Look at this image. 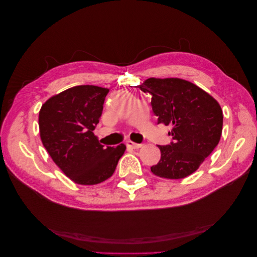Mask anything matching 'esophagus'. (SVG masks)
<instances>
[{"label": "esophagus", "instance_id": "34e87169", "mask_svg": "<svg viewBox=\"0 0 257 257\" xmlns=\"http://www.w3.org/2000/svg\"><path fill=\"white\" fill-rule=\"evenodd\" d=\"M126 146L128 148H132V149H139V148L143 147L142 144H136V143H133V142H131V141H128L126 143Z\"/></svg>", "mask_w": 257, "mask_h": 257}]
</instances>
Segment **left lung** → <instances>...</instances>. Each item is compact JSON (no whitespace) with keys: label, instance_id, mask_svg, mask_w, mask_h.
<instances>
[{"label":"left lung","instance_id":"8db88e82","mask_svg":"<svg viewBox=\"0 0 257 257\" xmlns=\"http://www.w3.org/2000/svg\"><path fill=\"white\" fill-rule=\"evenodd\" d=\"M138 88L152 95L158 123L173 126L168 134L174 142L159 146L161 160L151 172L166 179H182L196 172L220 142V104L196 84L180 78H148Z\"/></svg>","mask_w":257,"mask_h":257}]
</instances>
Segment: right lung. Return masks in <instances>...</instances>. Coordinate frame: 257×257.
Listing matches in <instances>:
<instances>
[{"label": "right lung", "mask_w": 257, "mask_h": 257, "mask_svg": "<svg viewBox=\"0 0 257 257\" xmlns=\"http://www.w3.org/2000/svg\"><path fill=\"white\" fill-rule=\"evenodd\" d=\"M109 89L76 85L43 104L38 125L42 143L57 166L72 181L94 185L110 178L126 149L100 145L94 135Z\"/></svg>", "instance_id": "1"}]
</instances>
